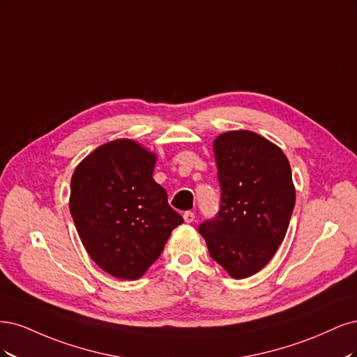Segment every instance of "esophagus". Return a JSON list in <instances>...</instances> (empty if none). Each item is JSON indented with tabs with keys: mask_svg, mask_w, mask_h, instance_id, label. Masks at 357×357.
Wrapping results in <instances>:
<instances>
[{
	"mask_svg": "<svg viewBox=\"0 0 357 357\" xmlns=\"http://www.w3.org/2000/svg\"><path fill=\"white\" fill-rule=\"evenodd\" d=\"M183 220H185V222L191 224V222H192V221L195 220V215H194V212L188 211V212H185V213H183Z\"/></svg>",
	"mask_w": 357,
	"mask_h": 357,
	"instance_id": "obj_1",
	"label": "esophagus"
}]
</instances>
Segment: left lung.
<instances>
[{"label": "left lung", "instance_id": "1", "mask_svg": "<svg viewBox=\"0 0 357 357\" xmlns=\"http://www.w3.org/2000/svg\"><path fill=\"white\" fill-rule=\"evenodd\" d=\"M221 185L215 220L200 224L209 254L233 279L262 270L283 241L295 206L292 170L282 149L250 130L216 136Z\"/></svg>", "mask_w": 357, "mask_h": 357}]
</instances>
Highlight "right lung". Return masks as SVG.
<instances>
[{
  "mask_svg": "<svg viewBox=\"0 0 357 357\" xmlns=\"http://www.w3.org/2000/svg\"><path fill=\"white\" fill-rule=\"evenodd\" d=\"M157 155L132 139L98 146L71 179L70 211L89 257L123 280H136L183 222L153 178Z\"/></svg>",
  "mask_w": 357,
  "mask_h": 357,
  "instance_id": "1",
  "label": "right lung"
}]
</instances>
